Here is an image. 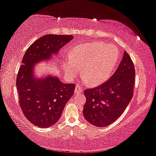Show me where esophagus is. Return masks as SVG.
Returning a JSON list of instances; mask_svg holds the SVG:
<instances>
[{
  "instance_id": "34e87169",
  "label": "esophagus",
  "mask_w": 156,
  "mask_h": 156,
  "mask_svg": "<svg viewBox=\"0 0 156 156\" xmlns=\"http://www.w3.org/2000/svg\"><path fill=\"white\" fill-rule=\"evenodd\" d=\"M83 89L81 88V87H80L79 85H76L75 90H74V93L75 94H80L83 92Z\"/></svg>"
}]
</instances>
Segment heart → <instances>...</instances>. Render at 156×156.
I'll return each instance as SVG.
<instances>
[{
  "label": "heart",
  "instance_id": "b5f03b06",
  "mask_svg": "<svg viewBox=\"0 0 156 156\" xmlns=\"http://www.w3.org/2000/svg\"><path fill=\"white\" fill-rule=\"evenodd\" d=\"M118 51L112 44L102 42L82 44L76 47L69 57L63 60L62 67L67 77L75 78L83 68L84 81L96 86L107 80L118 62Z\"/></svg>",
  "mask_w": 156,
  "mask_h": 156
}]
</instances>
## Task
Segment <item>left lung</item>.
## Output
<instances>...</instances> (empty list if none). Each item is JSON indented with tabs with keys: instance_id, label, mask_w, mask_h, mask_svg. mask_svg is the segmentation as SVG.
I'll list each match as a JSON object with an SVG mask.
<instances>
[{
	"instance_id": "8db88e82",
	"label": "left lung",
	"mask_w": 156,
	"mask_h": 156,
	"mask_svg": "<svg viewBox=\"0 0 156 156\" xmlns=\"http://www.w3.org/2000/svg\"><path fill=\"white\" fill-rule=\"evenodd\" d=\"M135 69L125 51L112 77L101 85L84 91L86 103L83 115L92 125L104 127L122 114L133 97Z\"/></svg>"
}]
</instances>
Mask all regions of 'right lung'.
Returning a JSON list of instances; mask_svg holds the SVG:
<instances>
[{"label": "right lung", "mask_w": 156, "mask_h": 156, "mask_svg": "<svg viewBox=\"0 0 156 156\" xmlns=\"http://www.w3.org/2000/svg\"><path fill=\"white\" fill-rule=\"evenodd\" d=\"M73 38L71 35L47 34L34 42L23 56L16 78L19 103L26 118L38 127L47 128L58 122L75 84L63 83L51 73L38 77L35 65L53 59Z\"/></svg>", "instance_id": "1"}]
</instances>
